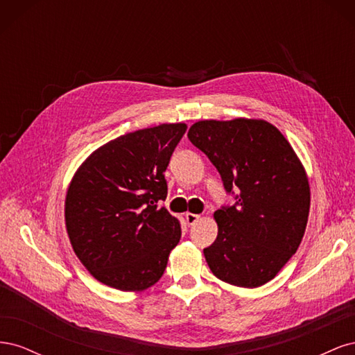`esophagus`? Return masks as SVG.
Here are the masks:
<instances>
[{
	"instance_id": "34e87169",
	"label": "esophagus",
	"mask_w": 355,
	"mask_h": 355,
	"mask_svg": "<svg viewBox=\"0 0 355 355\" xmlns=\"http://www.w3.org/2000/svg\"><path fill=\"white\" fill-rule=\"evenodd\" d=\"M185 219H187L188 225H194L196 222H198V219H200V214H196V213H187V214H185Z\"/></svg>"
}]
</instances>
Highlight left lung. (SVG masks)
Masks as SVG:
<instances>
[{"label": "left lung", "instance_id": "obj_1", "mask_svg": "<svg viewBox=\"0 0 355 355\" xmlns=\"http://www.w3.org/2000/svg\"><path fill=\"white\" fill-rule=\"evenodd\" d=\"M189 141L209 157L237 206L213 214L218 237L204 257L219 280L254 288L271 282L302 241L311 191L306 170L275 125L259 118L192 124Z\"/></svg>", "mask_w": 355, "mask_h": 355}]
</instances>
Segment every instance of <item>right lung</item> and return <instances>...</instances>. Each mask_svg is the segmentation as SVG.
Listing matches in <instances>:
<instances>
[{
	"label": "right lung",
	"instance_id": "add662e5",
	"mask_svg": "<svg viewBox=\"0 0 355 355\" xmlns=\"http://www.w3.org/2000/svg\"><path fill=\"white\" fill-rule=\"evenodd\" d=\"M185 132V123H171L118 136L73 173L67 232L80 262L105 286L144 292L163 277L182 230L157 202L167 197L164 171Z\"/></svg>",
	"mask_w": 355,
	"mask_h": 355
}]
</instances>
